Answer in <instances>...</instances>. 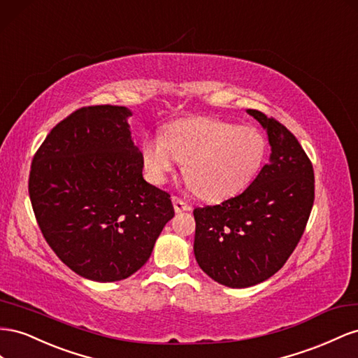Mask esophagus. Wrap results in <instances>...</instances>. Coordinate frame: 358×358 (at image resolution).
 Returning <instances> with one entry per match:
<instances>
[{
    "instance_id": "34e87169",
    "label": "esophagus",
    "mask_w": 358,
    "mask_h": 358,
    "mask_svg": "<svg viewBox=\"0 0 358 358\" xmlns=\"http://www.w3.org/2000/svg\"><path fill=\"white\" fill-rule=\"evenodd\" d=\"M172 202H173V208H176V211H177V213L192 210V207L189 206V203H187L185 199L178 198V196H173V198H172Z\"/></svg>"
}]
</instances>
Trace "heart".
Segmentation results:
<instances>
[{
  "instance_id": "1",
  "label": "heart",
  "mask_w": 358,
  "mask_h": 358,
  "mask_svg": "<svg viewBox=\"0 0 358 358\" xmlns=\"http://www.w3.org/2000/svg\"><path fill=\"white\" fill-rule=\"evenodd\" d=\"M267 141L258 129L210 117L171 122L162 138L142 147L148 177L160 185L182 163L187 186L202 199L216 202L238 195L258 176Z\"/></svg>"
}]
</instances>
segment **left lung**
<instances>
[{"mask_svg":"<svg viewBox=\"0 0 358 358\" xmlns=\"http://www.w3.org/2000/svg\"><path fill=\"white\" fill-rule=\"evenodd\" d=\"M267 130L270 162L240 195L193 210L195 258L203 273L229 288L267 280L288 261L315 199L312 162L282 122L248 109Z\"/></svg>","mask_w":358,"mask_h":358,"instance_id":"8db88e82","label":"left lung"}]
</instances>
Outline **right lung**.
I'll return each instance as SVG.
<instances>
[{
  "label": "right lung",
  "mask_w": 358,
  "mask_h": 358,
  "mask_svg": "<svg viewBox=\"0 0 358 358\" xmlns=\"http://www.w3.org/2000/svg\"><path fill=\"white\" fill-rule=\"evenodd\" d=\"M124 106L80 108L40 145L28 192L45 240L70 270L96 282L127 279L173 217L171 195L142 177Z\"/></svg>",
  "instance_id": "add662e5"
}]
</instances>
